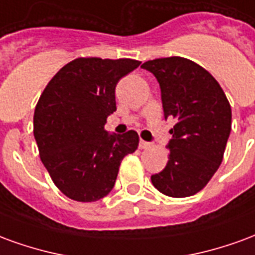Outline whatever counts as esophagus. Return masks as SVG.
I'll list each match as a JSON object with an SVG mask.
<instances>
[{"label": "esophagus", "mask_w": 255, "mask_h": 255, "mask_svg": "<svg viewBox=\"0 0 255 255\" xmlns=\"http://www.w3.org/2000/svg\"><path fill=\"white\" fill-rule=\"evenodd\" d=\"M149 146L150 142H146V140H140V142H139V147H140V149H147Z\"/></svg>", "instance_id": "34e87169"}]
</instances>
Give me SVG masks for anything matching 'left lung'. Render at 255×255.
Here are the masks:
<instances>
[{
  "mask_svg": "<svg viewBox=\"0 0 255 255\" xmlns=\"http://www.w3.org/2000/svg\"><path fill=\"white\" fill-rule=\"evenodd\" d=\"M140 67L160 83L165 120H176L166 144L168 164L151 175V183L168 197L194 195L208 184L223 161L232 120L230 102L217 80L191 60L155 58Z\"/></svg>",
  "mask_w": 255,
  "mask_h": 255,
  "instance_id": "1",
  "label": "left lung"
}]
</instances>
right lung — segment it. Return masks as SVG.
<instances>
[{
    "label": "right lung",
    "mask_w": 255,
    "mask_h": 255,
    "mask_svg": "<svg viewBox=\"0 0 255 255\" xmlns=\"http://www.w3.org/2000/svg\"><path fill=\"white\" fill-rule=\"evenodd\" d=\"M140 61L76 58L58 71L38 101L34 136L43 165L68 198L94 202L116 183L122 160L139 143L133 129H105L116 112V84Z\"/></svg>",
    "instance_id": "1"
}]
</instances>
